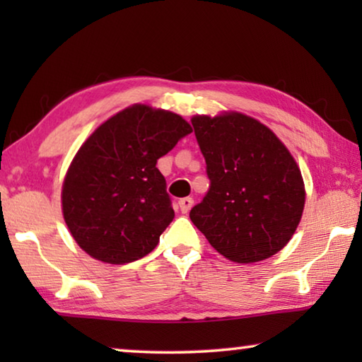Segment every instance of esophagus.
I'll return each instance as SVG.
<instances>
[{
	"label": "esophagus",
	"mask_w": 362,
	"mask_h": 362,
	"mask_svg": "<svg viewBox=\"0 0 362 362\" xmlns=\"http://www.w3.org/2000/svg\"><path fill=\"white\" fill-rule=\"evenodd\" d=\"M193 206V199L192 198H182L179 201V207H180V212L182 214H188V211L192 209Z\"/></svg>",
	"instance_id": "esophagus-1"
}]
</instances>
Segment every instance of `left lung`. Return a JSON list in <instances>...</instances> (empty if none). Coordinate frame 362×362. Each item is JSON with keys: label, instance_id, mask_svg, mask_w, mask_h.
<instances>
[{"label": "left lung", "instance_id": "1", "mask_svg": "<svg viewBox=\"0 0 362 362\" xmlns=\"http://www.w3.org/2000/svg\"><path fill=\"white\" fill-rule=\"evenodd\" d=\"M211 185L189 218L226 259L252 263L274 255L296 231L305 206L297 163L274 134L241 113L194 116Z\"/></svg>", "mask_w": 362, "mask_h": 362}]
</instances>
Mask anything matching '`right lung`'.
<instances>
[{
    "label": "right lung",
    "mask_w": 362,
    "mask_h": 362,
    "mask_svg": "<svg viewBox=\"0 0 362 362\" xmlns=\"http://www.w3.org/2000/svg\"><path fill=\"white\" fill-rule=\"evenodd\" d=\"M188 134L192 126L182 116L134 105L86 140L62 189L65 223L79 247L115 265L156 247L174 218L156 163Z\"/></svg>",
    "instance_id": "1"
}]
</instances>
